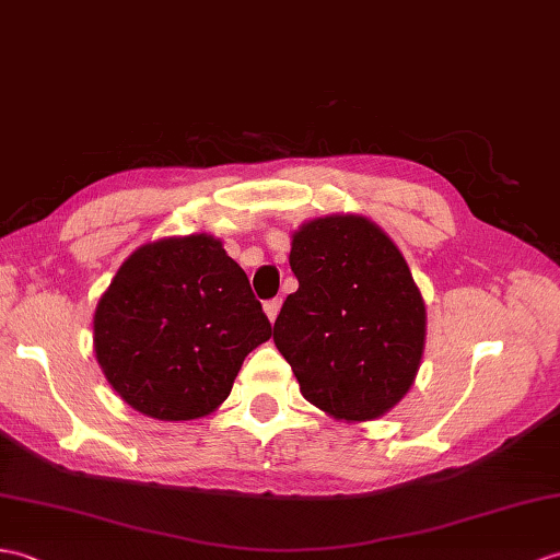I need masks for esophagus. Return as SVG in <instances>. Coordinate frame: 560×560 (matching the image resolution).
<instances>
[{"label":"esophagus","mask_w":560,"mask_h":560,"mask_svg":"<svg viewBox=\"0 0 560 560\" xmlns=\"http://www.w3.org/2000/svg\"><path fill=\"white\" fill-rule=\"evenodd\" d=\"M279 310H281V298H275V301H267V303H265V312H267L269 322H275V319H277Z\"/></svg>","instance_id":"obj_1"}]
</instances>
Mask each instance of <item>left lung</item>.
Segmentation results:
<instances>
[{
    "label": "left lung",
    "mask_w": 560,
    "mask_h": 560,
    "mask_svg": "<svg viewBox=\"0 0 560 560\" xmlns=\"http://www.w3.org/2000/svg\"><path fill=\"white\" fill-rule=\"evenodd\" d=\"M298 291L283 301L275 343L301 394L336 420L382 418L420 370L427 310L406 257L360 214L312 219L293 233Z\"/></svg>",
    "instance_id": "obj_1"
}]
</instances>
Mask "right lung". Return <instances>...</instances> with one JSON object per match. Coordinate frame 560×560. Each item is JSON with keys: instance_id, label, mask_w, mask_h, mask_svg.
<instances>
[{"instance_id": "1", "label": "right lung", "mask_w": 560, "mask_h": 560, "mask_svg": "<svg viewBox=\"0 0 560 560\" xmlns=\"http://www.w3.org/2000/svg\"><path fill=\"white\" fill-rule=\"evenodd\" d=\"M93 331L114 392L142 415L180 422L229 398L271 324L221 241L190 233L140 245L126 259L100 298Z\"/></svg>"}]
</instances>
